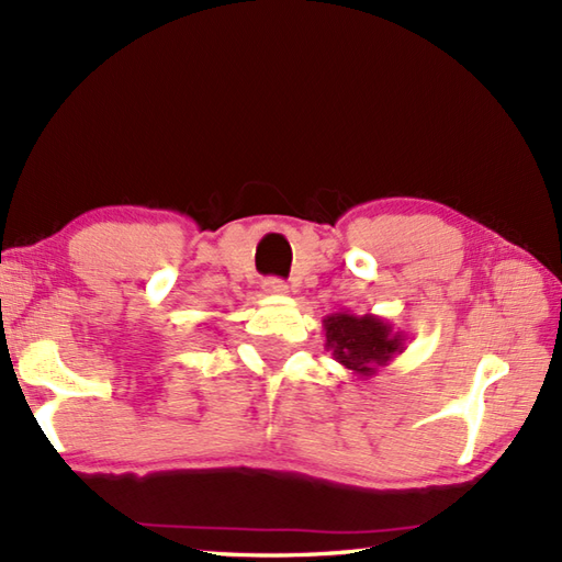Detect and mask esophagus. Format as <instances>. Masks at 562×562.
I'll return each instance as SVG.
<instances>
[{
    "label": "esophagus",
    "instance_id": "1",
    "mask_svg": "<svg viewBox=\"0 0 562 562\" xmlns=\"http://www.w3.org/2000/svg\"><path fill=\"white\" fill-rule=\"evenodd\" d=\"M262 290H266L268 294H288V282L278 280V278H268V280H262Z\"/></svg>",
    "mask_w": 562,
    "mask_h": 562
}]
</instances>
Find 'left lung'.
Wrapping results in <instances>:
<instances>
[{"label":"left lung","mask_w":562,"mask_h":562,"mask_svg":"<svg viewBox=\"0 0 562 562\" xmlns=\"http://www.w3.org/2000/svg\"><path fill=\"white\" fill-rule=\"evenodd\" d=\"M324 334L328 353L358 380L378 375L380 368L390 366L406 344L404 331H397L387 318L375 314H328L324 318Z\"/></svg>","instance_id":"1"}]
</instances>
